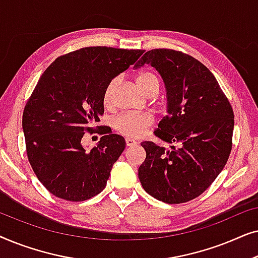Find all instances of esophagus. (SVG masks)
I'll return each mask as SVG.
<instances>
[{"label": "esophagus", "instance_id": "obj_1", "mask_svg": "<svg viewBox=\"0 0 258 258\" xmlns=\"http://www.w3.org/2000/svg\"><path fill=\"white\" fill-rule=\"evenodd\" d=\"M137 144V142L135 140H133V139H125V146L126 147H134V146H136Z\"/></svg>", "mask_w": 258, "mask_h": 258}]
</instances>
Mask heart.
I'll return each mask as SVG.
<instances>
[{
	"label": "heart",
	"mask_w": 258,
	"mask_h": 258,
	"mask_svg": "<svg viewBox=\"0 0 258 258\" xmlns=\"http://www.w3.org/2000/svg\"><path fill=\"white\" fill-rule=\"evenodd\" d=\"M136 84L140 90L148 96V95H156L160 89V79L151 70H143L136 77ZM117 86V79L111 80L107 84L103 94V103L110 105L114 97V91ZM154 118L147 112L140 114H123L114 119V128L122 135L137 139L142 136L148 126L153 124Z\"/></svg>",
	"instance_id": "obj_1"
}]
</instances>
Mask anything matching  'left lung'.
Returning <instances> with one entry per match:
<instances>
[{
  "label": "left lung",
  "mask_w": 258,
  "mask_h": 258,
  "mask_svg": "<svg viewBox=\"0 0 258 258\" xmlns=\"http://www.w3.org/2000/svg\"><path fill=\"white\" fill-rule=\"evenodd\" d=\"M150 64L167 91V116L155 132L170 149L143 142L139 168L143 189L164 203H184L209 188L231 151L234 111L217 80L191 56L171 49L147 51L135 68Z\"/></svg>",
  "instance_id": "1"
}]
</instances>
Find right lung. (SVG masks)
I'll use <instances>...</instances> for the list:
<instances>
[{"label":"right lung","instance_id":"right-lung-1","mask_svg":"<svg viewBox=\"0 0 258 258\" xmlns=\"http://www.w3.org/2000/svg\"><path fill=\"white\" fill-rule=\"evenodd\" d=\"M143 50L88 47L56 58L24 107L27 155L40 182L59 199L81 202L105 188L125 148L122 136L102 132L87 150L82 137L104 112L107 84L134 64Z\"/></svg>","mask_w":258,"mask_h":258}]
</instances>
